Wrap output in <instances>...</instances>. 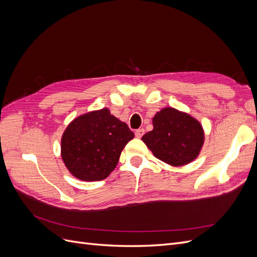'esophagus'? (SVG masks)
I'll return each mask as SVG.
<instances>
[{"label":"esophagus","mask_w":257,"mask_h":257,"mask_svg":"<svg viewBox=\"0 0 257 257\" xmlns=\"http://www.w3.org/2000/svg\"><path fill=\"white\" fill-rule=\"evenodd\" d=\"M144 134H145V130H144V128H138V130H136V132H135V135H136L137 138H142Z\"/></svg>","instance_id":"34e87169"}]
</instances>
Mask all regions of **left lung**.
I'll use <instances>...</instances> for the list:
<instances>
[{"instance_id":"1","label":"left lung","mask_w":257,"mask_h":257,"mask_svg":"<svg viewBox=\"0 0 257 257\" xmlns=\"http://www.w3.org/2000/svg\"><path fill=\"white\" fill-rule=\"evenodd\" d=\"M142 139L155 158L181 166L197 158L204 144V131L188 113L168 107L154 115L153 130Z\"/></svg>"}]
</instances>
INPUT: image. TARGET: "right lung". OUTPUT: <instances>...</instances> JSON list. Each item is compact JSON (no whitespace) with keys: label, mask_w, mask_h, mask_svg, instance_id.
Masks as SVG:
<instances>
[{"label":"right lung","mask_w":257,"mask_h":257,"mask_svg":"<svg viewBox=\"0 0 257 257\" xmlns=\"http://www.w3.org/2000/svg\"><path fill=\"white\" fill-rule=\"evenodd\" d=\"M133 138L127 124L103 108L69 124L62 136V159L80 180H103L114 169L123 148Z\"/></svg>","instance_id":"right-lung-1"}]
</instances>
